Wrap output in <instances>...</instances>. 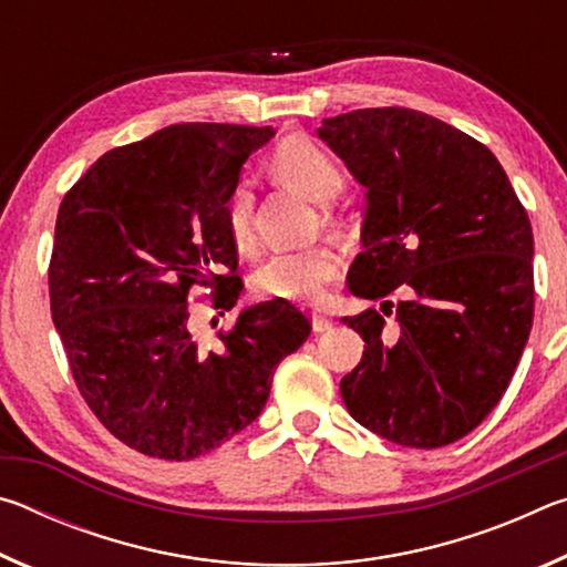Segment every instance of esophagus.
Instances as JSON below:
<instances>
[{
    "mask_svg": "<svg viewBox=\"0 0 567 567\" xmlns=\"http://www.w3.org/2000/svg\"><path fill=\"white\" fill-rule=\"evenodd\" d=\"M312 330H315V332H328V330H332V320L324 318V315L315 312V315H312Z\"/></svg>",
    "mask_w": 567,
    "mask_h": 567,
    "instance_id": "obj_1",
    "label": "esophagus"
}]
</instances>
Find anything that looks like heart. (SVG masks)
Returning <instances> with one entry per match:
<instances>
[{"label": "heart", "mask_w": 567, "mask_h": 567, "mask_svg": "<svg viewBox=\"0 0 567 567\" xmlns=\"http://www.w3.org/2000/svg\"><path fill=\"white\" fill-rule=\"evenodd\" d=\"M272 169L287 185L315 203H328L342 185V172L328 152L307 137H287L272 152ZM255 197L249 185H237L227 199V233L237 249H252ZM338 255L324 245L277 252L255 275V290L275 300L315 302L338 277Z\"/></svg>", "instance_id": "heart-1"}]
</instances>
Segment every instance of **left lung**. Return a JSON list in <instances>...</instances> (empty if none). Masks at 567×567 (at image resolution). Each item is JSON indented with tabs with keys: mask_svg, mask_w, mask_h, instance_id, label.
Returning <instances> with one entry per match:
<instances>
[{
	"mask_svg": "<svg viewBox=\"0 0 567 567\" xmlns=\"http://www.w3.org/2000/svg\"><path fill=\"white\" fill-rule=\"evenodd\" d=\"M318 134L364 187L350 292L412 290L395 328L375 307L342 318L364 340L344 405L395 445L455 443L501 402L530 334V219L493 152L430 114L354 110Z\"/></svg>",
	"mask_w": 567,
	"mask_h": 567,
	"instance_id": "8db88e82",
	"label": "left lung"
}]
</instances>
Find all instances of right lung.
Instances as JSON below:
<instances>
[{"label": "right lung", "instance_id": "obj_1", "mask_svg": "<svg viewBox=\"0 0 567 567\" xmlns=\"http://www.w3.org/2000/svg\"><path fill=\"white\" fill-rule=\"evenodd\" d=\"M272 127L185 122L102 155L66 192L50 262L52 320L82 398L110 433L159 460H192L260 417L275 368L310 334L287 300L239 310L203 344L187 295L233 310L227 199Z\"/></svg>", "mask_w": 567, "mask_h": 567}]
</instances>
